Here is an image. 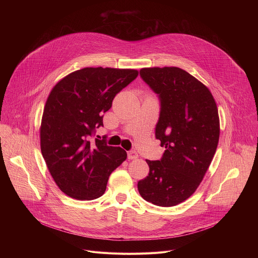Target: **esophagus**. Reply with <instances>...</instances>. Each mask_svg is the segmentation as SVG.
Instances as JSON below:
<instances>
[{
    "label": "esophagus",
    "instance_id": "obj_1",
    "mask_svg": "<svg viewBox=\"0 0 258 258\" xmlns=\"http://www.w3.org/2000/svg\"><path fill=\"white\" fill-rule=\"evenodd\" d=\"M139 157V155H138V153L136 152V151H130L128 153H127V158L130 159V160H135V159H137Z\"/></svg>",
    "mask_w": 258,
    "mask_h": 258
}]
</instances>
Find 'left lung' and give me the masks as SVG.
<instances>
[{
  "mask_svg": "<svg viewBox=\"0 0 258 258\" xmlns=\"http://www.w3.org/2000/svg\"><path fill=\"white\" fill-rule=\"evenodd\" d=\"M140 76L158 95L155 137L165 151L160 160H146L149 173L138 190L146 201L170 207L196 191L211 163L219 139L217 107L208 88L178 67L142 68Z\"/></svg>",
  "mask_w": 258,
  "mask_h": 258,
  "instance_id": "obj_1",
  "label": "left lung"
}]
</instances>
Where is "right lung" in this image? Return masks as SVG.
Wrapping results in <instances>:
<instances>
[{"label": "right lung", "instance_id": "right-lung-1", "mask_svg": "<svg viewBox=\"0 0 258 258\" xmlns=\"http://www.w3.org/2000/svg\"><path fill=\"white\" fill-rule=\"evenodd\" d=\"M138 75L135 69L86 67L52 89L40 130L41 150L56 185L67 196L101 197L109 175L126 159L120 147L93 137L116 94Z\"/></svg>", "mask_w": 258, "mask_h": 258}]
</instances>
